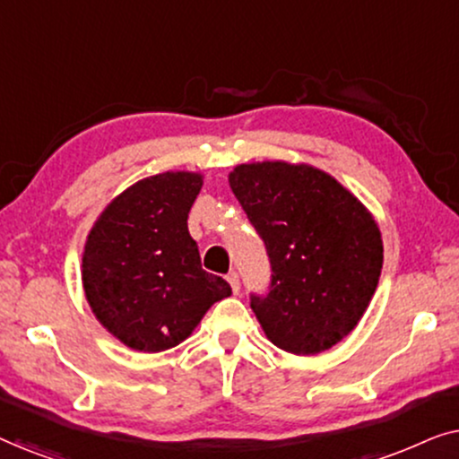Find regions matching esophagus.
<instances>
[{
    "label": "esophagus",
    "mask_w": 459,
    "mask_h": 459,
    "mask_svg": "<svg viewBox=\"0 0 459 459\" xmlns=\"http://www.w3.org/2000/svg\"><path fill=\"white\" fill-rule=\"evenodd\" d=\"M228 281H230L231 290H234V294L240 292V280H238V273H230L228 275Z\"/></svg>",
    "instance_id": "1"
}]
</instances>
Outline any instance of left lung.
Returning a JSON list of instances; mask_svg holds the SVG:
<instances>
[{"label":"left lung","mask_w":459,"mask_h":459,"mask_svg":"<svg viewBox=\"0 0 459 459\" xmlns=\"http://www.w3.org/2000/svg\"><path fill=\"white\" fill-rule=\"evenodd\" d=\"M228 179L272 261L269 294L250 300L265 336L292 355L332 349L378 286L385 247L374 215L309 162H244Z\"/></svg>","instance_id":"left-lung-1"}]
</instances>
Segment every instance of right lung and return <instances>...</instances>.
Here are the masks:
<instances>
[{"label": "right lung", "mask_w": 459, "mask_h": 459, "mask_svg": "<svg viewBox=\"0 0 459 459\" xmlns=\"http://www.w3.org/2000/svg\"><path fill=\"white\" fill-rule=\"evenodd\" d=\"M200 171H165L117 194L85 238L81 281L106 332L140 353L178 347L217 300L225 280L204 272L187 212Z\"/></svg>", "instance_id": "1"}]
</instances>
